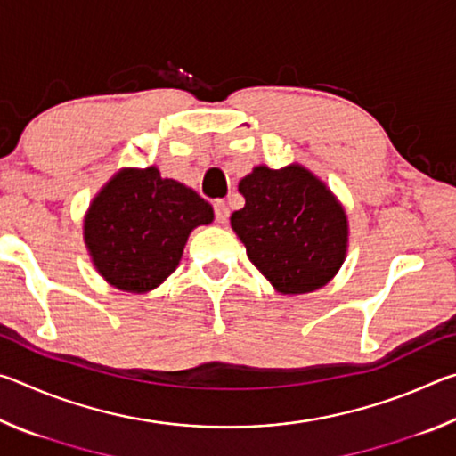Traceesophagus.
I'll use <instances>...</instances> for the list:
<instances>
[{
	"mask_svg": "<svg viewBox=\"0 0 456 456\" xmlns=\"http://www.w3.org/2000/svg\"><path fill=\"white\" fill-rule=\"evenodd\" d=\"M215 219H217V223H227L229 219V207L225 200H215Z\"/></svg>",
	"mask_w": 456,
	"mask_h": 456,
	"instance_id": "esophagus-1",
	"label": "esophagus"
}]
</instances>
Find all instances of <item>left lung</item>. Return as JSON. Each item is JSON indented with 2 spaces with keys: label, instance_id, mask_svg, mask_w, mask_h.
<instances>
[{
  "label": "left lung",
  "instance_id": "left-lung-1",
  "mask_svg": "<svg viewBox=\"0 0 456 456\" xmlns=\"http://www.w3.org/2000/svg\"><path fill=\"white\" fill-rule=\"evenodd\" d=\"M243 209L231 215L247 257L281 296H299L334 280L348 256V215L310 168L253 167L239 181Z\"/></svg>",
  "mask_w": 456,
  "mask_h": 456
}]
</instances>
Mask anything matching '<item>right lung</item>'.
I'll return each instance as SVG.
<instances>
[{
  "label": "right lung",
  "instance_id": "add662e5",
  "mask_svg": "<svg viewBox=\"0 0 456 456\" xmlns=\"http://www.w3.org/2000/svg\"><path fill=\"white\" fill-rule=\"evenodd\" d=\"M213 207L157 167L120 168L92 199L82 231L88 256L120 291L159 288L183 257L192 229L213 223Z\"/></svg>",
  "mask_w": 456,
  "mask_h": 456
}]
</instances>
